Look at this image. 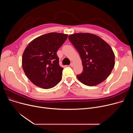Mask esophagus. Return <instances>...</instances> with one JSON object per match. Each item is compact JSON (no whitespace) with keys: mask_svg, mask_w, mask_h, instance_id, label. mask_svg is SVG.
Segmentation results:
<instances>
[{"mask_svg":"<svg viewBox=\"0 0 133 133\" xmlns=\"http://www.w3.org/2000/svg\"><path fill=\"white\" fill-rule=\"evenodd\" d=\"M74 65V63H73V62H71V63L70 66H71V67H73Z\"/></svg>","mask_w":133,"mask_h":133,"instance_id":"esophagus-1","label":"esophagus"}]
</instances>
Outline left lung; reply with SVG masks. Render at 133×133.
Listing matches in <instances>:
<instances>
[{
    "label": "left lung",
    "mask_w": 133,
    "mask_h": 133,
    "mask_svg": "<svg viewBox=\"0 0 133 133\" xmlns=\"http://www.w3.org/2000/svg\"><path fill=\"white\" fill-rule=\"evenodd\" d=\"M68 39L82 61L83 71L77 75L78 80L89 86L105 80L115 65V55L110 45L99 36L89 33L71 34Z\"/></svg>",
    "instance_id": "8db88e82"
}]
</instances>
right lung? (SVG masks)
Segmentation results:
<instances>
[{
  "instance_id": "1",
  "label": "right lung",
  "mask_w": 133,
  "mask_h": 133,
  "mask_svg": "<svg viewBox=\"0 0 133 133\" xmlns=\"http://www.w3.org/2000/svg\"><path fill=\"white\" fill-rule=\"evenodd\" d=\"M68 35L51 32L34 39L28 44L22 57V67L27 77L43 89L54 87L61 81L63 68L57 55Z\"/></svg>"
}]
</instances>
